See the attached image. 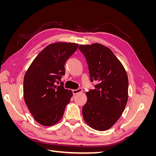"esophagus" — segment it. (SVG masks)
<instances>
[{
	"label": "esophagus",
	"instance_id": "1",
	"mask_svg": "<svg viewBox=\"0 0 156 156\" xmlns=\"http://www.w3.org/2000/svg\"><path fill=\"white\" fill-rule=\"evenodd\" d=\"M82 91H83V90H82V88H79L78 89H76V90H72L73 95H75V94H77L80 93V92H81Z\"/></svg>",
	"mask_w": 156,
	"mask_h": 156
}]
</instances>
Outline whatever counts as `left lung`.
Wrapping results in <instances>:
<instances>
[{
    "mask_svg": "<svg viewBox=\"0 0 156 156\" xmlns=\"http://www.w3.org/2000/svg\"><path fill=\"white\" fill-rule=\"evenodd\" d=\"M90 81L98 83L86 93L82 108L86 123L92 129L105 131L114 125L124 112L128 100V77L120 61L107 47L95 43L81 45Z\"/></svg>",
    "mask_w": 156,
    "mask_h": 156,
    "instance_id": "8db88e82",
    "label": "left lung"
}]
</instances>
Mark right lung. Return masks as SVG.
Wrapping results in <instances>:
<instances>
[{"label": "right lung", "instance_id": "add662e5", "mask_svg": "<svg viewBox=\"0 0 156 156\" xmlns=\"http://www.w3.org/2000/svg\"><path fill=\"white\" fill-rule=\"evenodd\" d=\"M79 44L56 42L37 55L25 73L23 97L34 120L44 126L58 122L73 96L71 90L56 85L65 74L64 64Z\"/></svg>", "mask_w": 156, "mask_h": 156}]
</instances>
